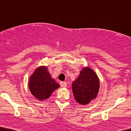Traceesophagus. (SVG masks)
I'll use <instances>...</instances> for the list:
<instances>
[{"label": "esophagus", "mask_w": 131, "mask_h": 131, "mask_svg": "<svg viewBox=\"0 0 131 131\" xmlns=\"http://www.w3.org/2000/svg\"><path fill=\"white\" fill-rule=\"evenodd\" d=\"M60 85H61V88H66V87L67 86V83L66 82H60Z\"/></svg>", "instance_id": "34e87169"}]
</instances>
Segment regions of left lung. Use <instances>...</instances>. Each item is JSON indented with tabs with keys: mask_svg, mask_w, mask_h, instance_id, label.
I'll use <instances>...</instances> for the list:
<instances>
[{
	"mask_svg": "<svg viewBox=\"0 0 131 131\" xmlns=\"http://www.w3.org/2000/svg\"><path fill=\"white\" fill-rule=\"evenodd\" d=\"M75 100L81 105L88 104L95 99L99 90V80L92 69L84 68L72 84Z\"/></svg>",
	"mask_w": 131,
	"mask_h": 131,
	"instance_id": "8db88e82",
	"label": "left lung"
}]
</instances>
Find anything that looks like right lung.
Listing matches in <instances>:
<instances>
[{
    "label": "right lung",
    "mask_w": 131,
    "mask_h": 131,
    "mask_svg": "<svg viewBox=\"0 0 131 131\" xmlns=\"http://www.w3.org/2000/svg\"><path fill=\"white\" fill-rule=\"evenodd\" d=\"M59 86L56 81L51 78L46 67L37 68L29 79L30 91L39 100L49 98L52 93Z\"/></svg>",
    "instance_id": "add662e5"
}]
</instances>
